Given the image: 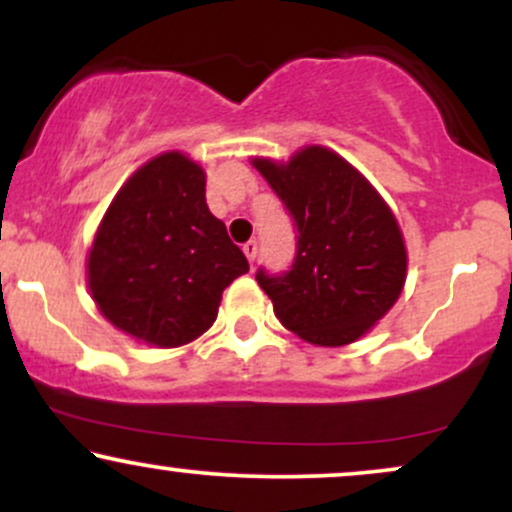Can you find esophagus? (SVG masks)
<instances>
[{"mask_svg": "<svg viewBox=\"0 0 512 512\" xmlns=\"http://www.w3.org/2000/svg\"><path fill=\"white\" fill-rule=\"evenodd\" d=\"M243 252H245V257H248V262L255 264V257H257V243H255V240H248V243L243 245Z\"/></svg>", "mask_w": 512, "mask_h": 512, "instance_id": "obj_1", "label": "esophagus"}]
</instances>
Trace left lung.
I'll list each match as a JSON object with an SVG mask.
<instances>
[{
    "label": "left lung",
    "instance_id": "obj_1",
    "mask_svg": "<svg viewBox=\"0 0 512 512\" xmlns=\"http://www.w3.org/2000/svg\"><path fill=\"white\" fill-rule=\"evenodd\" d=\"M298 228L291 272H257L286 330L315 346H346L373 330L407 281L402 228L370 182L320 144L289 161L255 156Z\"/></svg>",
    "mask_w": 512,
    "mask_h": 512
}]
</instances>
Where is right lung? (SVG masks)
Returning a JSON list of instances; mask_svg holds the SVG:
<instances>
[{"mask_svg":"<svg viewBox=\"0 0 512 512\" xmlns=\"http://www.w3.org/2000/svg\"><path fill=\"white\" fill-rule=\"evenodd\" d=\"M207 173L166 151L129 175L86 257V284L110 325L175 349L214 325L221 293L248 260L207 207Z\"/></svg>","mask_w":512,"mask_h":512,"instance_id":"right-lung-1","label":"right lung"}]
</instances>
